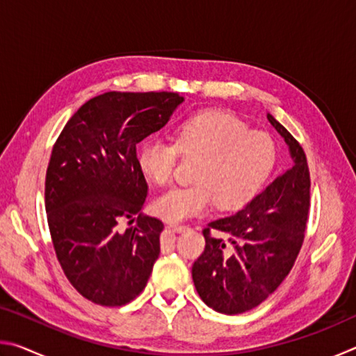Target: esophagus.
I'll return each instance as SVG.
<instances>
[{
  "mask_svg": "<svg viewBox=\"0 0 356 356\" xmlns=\"http://www.w3.org/2000/svg\"><path fill=\"white\" fill-rule=\"evenodd\" d=\"M170 227L172 229V231H176V232H185V231H188V229H190V226L176 225V222H172V225H170Z\"/></svg>",
  "mask_w": 356,
  "mask_h": 356,
  "instance_id": "1",
  "label": "esophagus"
}]
</instances>
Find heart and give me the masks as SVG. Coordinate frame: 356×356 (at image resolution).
<instances>
[{
    "mask_svg": "<svg viewBox=\"0 0 356 356\" xmlns=\"http://www.w3.org/2000/svg\"><path fill=\"white\" fill-rule=\"evenodd\" d=\"M180 154L200 156L193 176L196 182L156 197L155 213L168 221L206 213L216 202L222 210L246 206L273 172L278 149L267 131L250 130L236 114L204 110L180 120L174 143L147 138L138 149V168L150 182L166 185L176 174Z\"/></svg>",
    "mask_w": 356,
    "mask_h": 356,
    "instance_id": "obj_1",
    "label": "heart"
}]
</instances>
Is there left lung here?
<instances>
[{
  "label": "left lung",
  "mask_w": 356,
  "mask_h": 356,
  "mask_svg": "<svg viewBox=\"0 0 356 356\" xmlns=\"http://www.w3.org/2000/svg\"><path fill=\"white\" fill-rule=\"evenodd\" d=\"M267 119L291 149L293 166L238 213L210 221L206 248L191 268L204 303L221 314H242L268 298L291 272L305 240L311 177L301 144L272 114ZM212 230L226 238H213Z\"/></svg>",
  "instance_id": "left-lung-1"
}]
</instances>
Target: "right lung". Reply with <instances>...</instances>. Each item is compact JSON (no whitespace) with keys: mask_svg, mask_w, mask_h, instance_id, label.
I'll use <instances>...</instances> for the list:
<instances>
[{"mask_svg":"<svg viewBox=\"0 0 356 356\" xmlns=\"http://www.w3.org/2000/svg\"><path fill=\"white\" fill-rule=\"evenodd\" d=\"M182 100L174 92H105L80 106L53 146L45 176L53 248L65 278L95 305L135 300L159 259L165 225L140 213L147 184L136 144ZM125 218L127 229L120 226Z\"/></svg>","mask_w":356,"mask_h":356,"instance_id":"add662e5","label":"right lung"}]
</instances>
